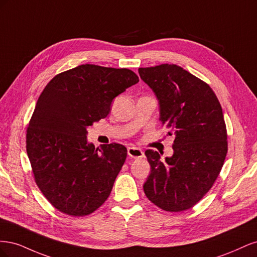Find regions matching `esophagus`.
Masks as SVG:
<instances>
[{"mask_svg": "<svg viewBox=\"0 0 257 257\" xmlns=\"http://www.w3.org/2000/svg\"><path fill=\"white\" fill-rule=\"evenodd\" d=\"M127 154L130 158H133V159H141L144 157V151L142 149H139V148L136 147H130L127 149Z\"/></svg>", "mask_w": 257, "mask_h": 257, "instance_id": "1", "label": "esophagus"}]
</instances>
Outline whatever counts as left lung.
Here are the masks:
<instances>
[{
    "label": "left lung",
    "instance_id": "obj_1",
    "mask_svg": "<svg viewBox=\"0 0 257 257\" xmlns=\"http://www.w3.org/2000/svg\"><path fill=\"white\" fill-rule=\"evenodd\" d=\"M138 73L159 100L160 121L175 136L172 157L145 152L151 173L144 191L165 211H183L211 189L226 158L222 107L206 82L180 66L141 67Z\"/></svg>",
    "mask_w": 257,
    "mask_h": 257
}]
</instances>
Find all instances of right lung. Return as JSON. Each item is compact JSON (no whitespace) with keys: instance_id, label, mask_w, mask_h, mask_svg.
Here are the masks:
<instances>
[{"instance_id":"obj_1","label":"right lung","mask_w":257,"mask_h":257,"mask_svg":"<svg viewBox=\"0 0 257 257\" xmlns=\"http://www.w3.org/2000/svg\"><path fill=\"white\" fill-rule=\"evenodd\" d=\"M139 81L127 68L82 64L49 81L27 130L35 182L59 211L82 216L109 196L127 150L88 142V127L104 119L113 98Z\"/></svg>"}]
</instances>
